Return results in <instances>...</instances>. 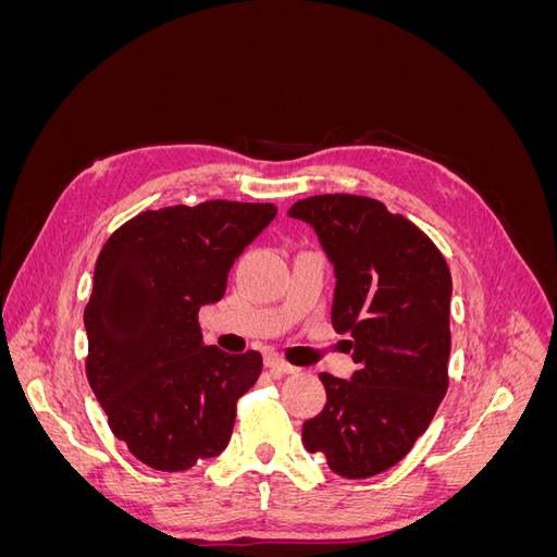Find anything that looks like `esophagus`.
Listing matches in <instances>:
<instances>
[{"mask_svg":"<svg viewBox=\"0 0 557 557\" xmlns=\"http://www.w3.org/2000/svg\"><path fill=\"white\" fill-rule=\"evenodd\" d=\"M264 364L272 369V372H276V374H295L297 372V367L285 362L281 356H276V352H272V356H267Z\"/></svg>","mask_w":557,"mask_h":557,"instance_id":"34e87169","label":"esophagus"}]
</instances>
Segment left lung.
<instances>
[{
  "label": "left lung",
  "mask_w": 557,
  "mask_h": 557,
  "mask_svg": "<svg viewBox=\"0 0 557 557\" xmlns=\"http://www.w3.org/2000/svg\"><path fill=\"white\" fill-rule=\"evenodd\" d=\"M318 234L334 267L332 325L350 332V379L320 374L327 401L301 428L344 479L395 467L428 430L448 387V264L425 232L381 201L315 195L288 211Z\"/></svg>",
  "instance_id": "1"
}]
</instances>
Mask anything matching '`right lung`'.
Returning <instances> with one entry per match:
<instances>
[{
	"label": "right lung",
	"mask_w": 557,
	"mask_h": 557,
	"mask_svg": "<svg viewBox=\"0 0 557 557\" xmlns=\"http://www.w3.org/2000/svg\"><path fill=\"white\" fill-rule=\"evenodd\" d=\"M274 218V205L225 199L164 207L117 227L99 252L86 372L111 432L144 465L185 471L225 450L262 356L207 346L197 313L223 299L234 260Z\"/></svg>",
	"instance_id": "1"
}]
</instances>
